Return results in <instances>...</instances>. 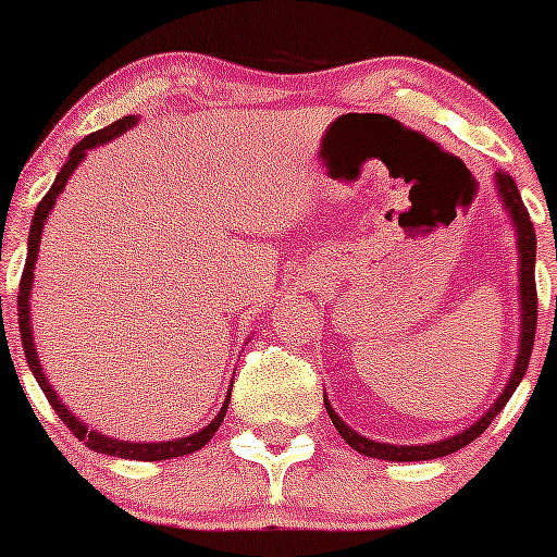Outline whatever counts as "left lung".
<instances>
[{
    "label": "left lung",
    "mask_w": 557,
    "mask_h": 557,
    "mask_svg": "<svg viewBox=\"0 0 557 557\" xmlns=\"http://www.w3.org/2000/svg\"><path fill=\"white\" fill-rule=\"evenodd\" d=\"M496 185L502 190V199L507 205L509 215H512L515 226H518V245H520V307H522V323H520V352H518V363H515V372L509 385L504 387V393L498 396V401L493 404L491 412L482 414L480 423H474L471 429L460 431L458 436H450V440H442L436 445H418V447H409V445H383V442H372L367 436L356 434L352 429H347L342 423L339 414L331 409V404L325 401V412H329L331 423L336 425L342 436H345L347 445L352 450L369 455V458H383V460H431V458H442V455H450L460 447L471 445L482 431L491 425V420L496 418L498 412L504 409V404L512 398V393L518 391L520 380L525 377V369L528 361H531V350H533V339H536V312H539V301H536V277H533V261H536V232H533V223L531 215H528L525 205L520 199V190L515 185L512 174L509 172H496Z\"/></svg>",
    "instance_id": "left-lung-1"
}]
</instances>
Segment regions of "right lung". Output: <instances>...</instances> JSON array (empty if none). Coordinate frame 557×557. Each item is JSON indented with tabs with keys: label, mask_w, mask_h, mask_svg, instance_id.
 I'll return each instance as SVG.
<instances>
[{
	"label": "right lung",
	"mask_w": 557,
	"mask_h": 557,
	"mask_svg": "<svg viewBox=\"0 0 557 557\" xmlns=\"http://www.w3.org/2000/svg\"><path fill=\"white\" fill-rule=\"evenodd\" d=\"M134 121L137 117L134 115H126L121 117V121L110 123V126L99 128V132L88 134L86 139H81V143L72 148L70 159H66V164L61 166L59 177H55V183L50 185L48 194L42 196V201L37 205V212H35V221H32V232H29V252H26V263H24V274H21V290H18V325H21V342H24V352H26V361H29L32 372H35L39 387H42L45 398L50 401V407L55 409V414H59L61 420H64L66 429L72 431V434L77 436V440L83 442V445H88L91 450L97 453H104V455H115V458H128V460H166V458H180V455H188L194 450H201V447L207 445V442L212 440V434H215L218 429H221L223 418H226V409H228V398L226 404H223L221 414H218L215 420H212L207 429L196 431L194 436H185V440H174V442H148V445H143V442H121V440H110V436L104 434H97V431H88L86 423H81V420L72 418L70 409L64 407V404L59 401V396L53 393V387L48 385V380H45L42 374V367H39L37 361V352H35V342H32V325H29V294H32V277H35V261H37V250H39V234H42V226H45V218H48V212L53 210L55 205V196L64 190L66 180H70V174L77 170V164L83 161V156H86V150L97 148V145L102 143H110L112 137H117L121 132H126L128 126H134Z\"/></svg>",
	"instance_id": "add662e5"
}]
</instances>
